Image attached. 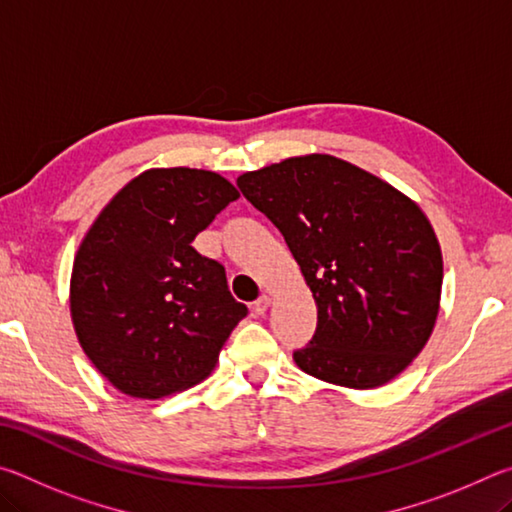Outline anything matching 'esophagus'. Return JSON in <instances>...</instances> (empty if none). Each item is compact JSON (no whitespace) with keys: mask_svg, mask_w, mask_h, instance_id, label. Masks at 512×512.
I'll return each mask as SVG.
<instances>
[{"mask_svg":"<svg viewBox=\"0 0 512 512\" xmlns=\"http://www.w3.org/2000/svg\"><path fill=\"white\" fill-rule=\"evenodd\" d=\"M268 307H271V296H268V293H262V296L253 302V311L257 316H264Z\"/></svg>","mask_w":512,"mask_h":512,"instance_id":"obj_1","label":"esophagus"}]
</instances>
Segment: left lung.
<instances>
[{"mask_svg":"<svg viewBox=\"0 0 512 512\" xmlns=\"http://www.w3.org/2000/svg\"><path fill=\"white\" fill-rule=\"evenodd\" d=\"M300 264L318 325L293 352L307 375L377 388L409 366L438 316L443 255L411 198L354 164L314 153L237 178Z\"/></svg>","mask_w":512,"mask_h":512,"instance_id":"obj_1","label":"left lung"}]
</instances>
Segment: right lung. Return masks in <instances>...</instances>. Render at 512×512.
I'll return each instance as SVG.
<instances>
[{
    "instance_id": "add662e5",
    "label": "right lung",
    "mask_w": 512,
    "mask_h": 512,
    "mask_svg": "<svg viewBox=\"0 0 512 512\" xmlns=\"http://www.w3.org/2000/svg\"><path fill=\"white\" fill-rule=\"evenodd\" d=\"M237 198L219 173L151 169L92 223L69 309L83 352L121 393L158 400L198 384L248 314L225 268L192 246Z\"/></svg>"
}]
</instances>
